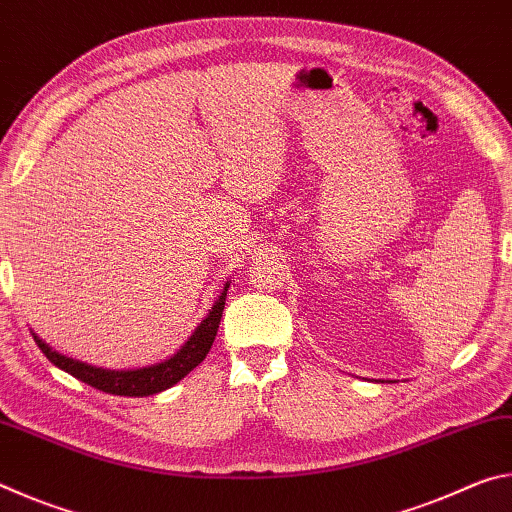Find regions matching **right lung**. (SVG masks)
<instances>
[{
    "label": "right lung",
    "instance_id": "1",
    "mask_svg": "<svg viewBox=\"0 0 512 512\" xmlns=\"http://www.w3.org/2000/svg\"><path fill=\"white\" fill-rule=\"evenodd\" d=\"M230 284H225L219 300L214 302V307L210 309V314L205 316L201 325L196 327V332L189 336V341L180 348L171 359L155 363V366L149 368H140V370H103V368H94L88 366V363L67 359L63 354H58L49 348L47 343H42L38 336H33L38 343V348L42 354L54 363V366L63 368L69 375H74L76 379L85 381L94 388H99L103 393L110 395H124V397H146L160 391H167L173 384H178L180 379L189 375L198 363H201L207 352H210L216 329H219L221 323V314L225 307V293H228Z\"/></svg>",
    "mask_w": 512,
    "mask_h": 512
}]
</instances>
